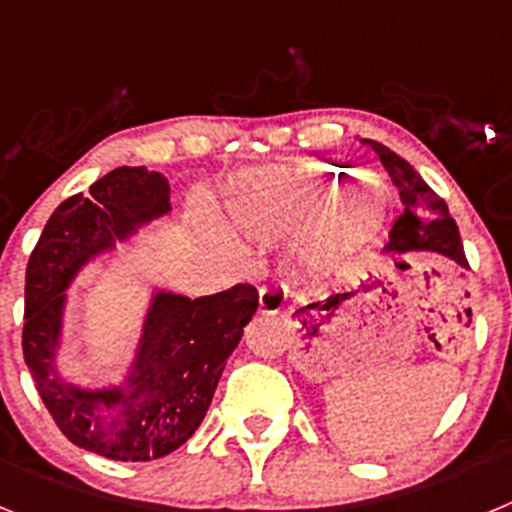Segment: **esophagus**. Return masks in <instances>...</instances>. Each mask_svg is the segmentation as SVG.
<instances>
[{
	"label": "esophagus",
	"mask_w": 512,
	"mask_h": 512,
	"mask_svg": "<svg viewBox=\"0 0 512 512\" xmlns=\"http://www.w3.org/2000/svg\"><path fill=\"white\" fill-rule=\"evenodd\" d=\"M284 302H287V295H284V289L261 287V292H259V312H264V315H277V312H282Z\"/></svg>",
	"instance_id": "1"
}]
</instances>
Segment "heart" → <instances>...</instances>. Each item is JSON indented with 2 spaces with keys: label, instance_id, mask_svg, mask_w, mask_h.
<instances>
[{
  "label": "heart",
  "instance_id": "1",
  "mask_svg": "<svg viewBox=\"0 0 512 512\" xmlns=\"http://www.w3.org/2000/svg\"><path fill=\"white\" fill-rule=\"evenodd\" d=\"M223 210L230 228L253 241L305 228V259L328 264L372 241L384 228L390 197L374 179H346L336 166L305 164L233 184Z\"/></svg>",
  "mask_w": 512,
  "mask_h": 512
}]
</instances>
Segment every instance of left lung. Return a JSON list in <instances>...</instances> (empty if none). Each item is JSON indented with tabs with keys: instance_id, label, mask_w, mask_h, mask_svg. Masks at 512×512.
Instances as JSON below:
<instances>
[{
	"instance_id": "1",
	"label": "left lung",
	"mask_w": 512,
	"mask_h": 512,
	"mask_svg": "<svg viewBox=\"0 0 512 512\" xmlns=\"http://www.w3.org/2000/svg\"><path fill=\"white\" fill-rule=\"evenodd\" d=\"M361 143L377 153L382 166L390 174L392 184L400 192L402 207H405V212L392 228L390 243L384 246V251L395 253V256H402V253H438V256L456 261L461 269H469L459 228H456L454 217L449 215L446 202L395 151H390L377 140L364 138Z\"/></svg>"
}]
</instances>
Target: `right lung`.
Segmentation results:
<instances>
[{
	"instance_id": "add662e5",
	"label": "right lung",
	"mask_w": 512,
	"mask_h": 512,
	"mask_svg": "<svg viewBox=\"0 0 512 512\" xmlns=\"http://www.w3.org/2000/svg\"><path fill=\"white\" fill-rule=\"evenodd\" d=\"M169 215L164 174L117 166L87 194L56 207L27 264L25 364L63 436L104 459L151 461L187 443L259 307V292L248 284L194 300L148 284L138 336L120 377L92 384L61 372L74 297L69 289L89 266L115 259Z\"/></svg>"
}]
</instances>
